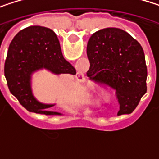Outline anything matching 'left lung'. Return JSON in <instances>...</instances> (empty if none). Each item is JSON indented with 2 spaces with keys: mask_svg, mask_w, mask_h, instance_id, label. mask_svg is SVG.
Here are the masks:
<instances>
[{
  "mask_svg": "<svg viewBox=\"0 0 159 159\" xmlns=\"http://www.w3.org/2000/svg\"><path fill=\"white\" fill-rule=\"evenodd\" d=\"M86 53L89 79L114 89L120 105L118 115L132 113L147 88V68L140 43L122 29L105 28L91 36Z\"/></svg>",
  "mask_w": 159,
  "mask_h": 159,
  "instance_id": "obj_1",
  "label": "left lung"
}]
</instances>
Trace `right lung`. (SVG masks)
<instances>
[{
	"label": "right lung",
	"mask_w": 159,
	"mask_h": 159,
	"mask_svg": "<svg viewBox=\"0 0 159 159\" xmlns=\"http://www.w3.org/2000/svg\"><path fill=\"white\" fill-rule=\"evenodd\" d=\"M54 75H75V67L62 56L56 34L48 27L24 28L13 39L4 64V75L10 92L28 111L45 115H62L52 111L55 104L39 101L32 90V75L40 70Z\"/></svg>",
	"instance_id": "1"
}]
</instances>
